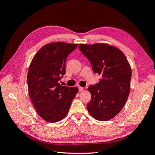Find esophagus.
Segmentation results:
<instances>
[{"label": "esophagus", "instance_id": "obj_1", "mask_svg": "<svg viewBox=\"0 0 155 155\" xmlns=\"http://www.w3.org/2000/svg\"><path fill=\"white\" fill-rule=\"evenodd\" d=\"M78 87H79V91H83V90H84V87H81V86H79Z\"/></svg>", "mask_w": 155, "mask_h": 155}]
</instances>
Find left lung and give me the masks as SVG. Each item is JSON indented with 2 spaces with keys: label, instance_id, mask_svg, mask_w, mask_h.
Instances as JSON below:
<instances>
[{
  "label": "left lung",
  "instance_id": "left-lung-1",
  "mask_svg": "<svg viewBox=\"0 0 155 155\" xmlns=\"http://www.w3.org/2000/svg\"><path fill=\"white\" fill-rule=\"evenodd\" d=\"M79 48L102 78L87 88L91 94L87 109L95 119L107 121L119 114L130 93L131 68L122 51L105 43L80 44Z\"/></svg>",
  "mask_w": 155,
  "mask_h": 155
}]
</instances>
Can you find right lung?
<instances>
[{
    "label": "right lung",
    "mask_w": 155,
    "mask_h": 155,
    "mask_svg": "<svg viewBox=\"0 0 155 155\" xmlns=\"http://www.w3.org/2000/svg\"><path fill=\"white\" fill-rule=\"evenodd\" d=\"M78 45L64 42L46 44L29 65L27 75L29 94L36 112L45 121L53 123L63 119L78 93L77 87L58 83L65 74L66 58Z\"/></svg>",
    "instance_id": "right-lung-1"
}]
</instances>
